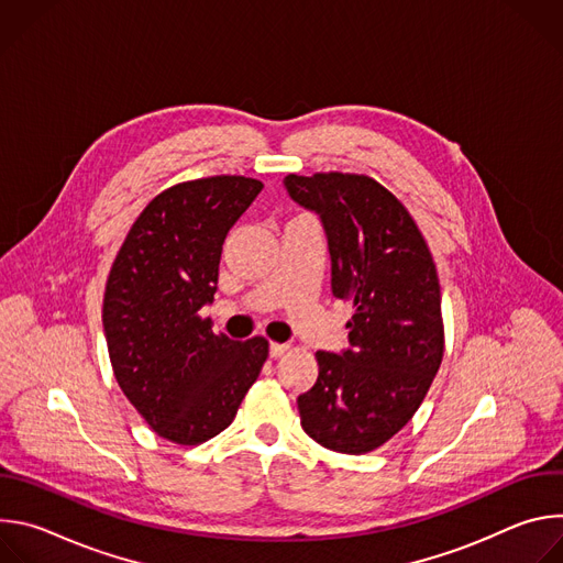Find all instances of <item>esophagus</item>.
<instances>
[{"label": "esophagus", "mask_w": 563, "mask_h": 563, "mask_svg": "<svg viewBox=\"0 0 563 563\" xmlns=\"http://www.w3.org/2000/svg\"><path fill=\"white\" fill-rule=\"evenodd\" d=\"M287 350H289L287 343H272V345H269V356H272V358H278V356H283Z\"/></svg>", "instance_id": "34e87169"}]
</instances>
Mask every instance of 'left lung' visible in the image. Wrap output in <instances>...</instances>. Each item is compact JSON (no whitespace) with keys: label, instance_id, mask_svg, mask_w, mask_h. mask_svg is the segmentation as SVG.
<instances>
[{"label":"left lung","instance_id":"8db88e82","mask_svg":"<svg viewBox=\"0 0 563 563\" xmlns=\"http://www.w3.org/2000/svg\"><path fill=\"white\" fill-rule=\"evenodd\" d=\"M283 185L323 222L332 294L354 302L350 347L316 352L318 378L298 396L300 426L328 450L363 454L415 417L439 372L437 267L408 209L376 180L289 174Z\"/></svg>","mask_w":563,"mask_h":563}]
</instances>
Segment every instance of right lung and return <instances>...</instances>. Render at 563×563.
Wrapping results in <instances>:
<instances>
[{
    "instance_id": "1",
    "label": "right lung",
    "mask_w": 563,
    "mask_h": 563,
    "mask_svg": "<svg viewBox=\"0 0 563 563\" xmlns=\"http://www.w3.org/2000/svg\"><path fill=\"white\" fill-rule=\"evenodd\" d=\"M263 191L216 176L155 196L111 267L102 323L113 374L131 406L167 441L198 445L235 417L269 354L263 336L213 334L200 309L218 289L222 243Z\"/></svg>"
}]
</instances>
